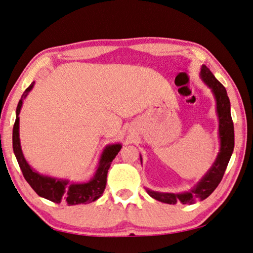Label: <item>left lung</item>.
Masks as SVG:
<instances>
[{"label":"left lung","mask_w":253,"mask_h":253,"mask_svg":"<svg viewBox=\"0 0 253 253\" xmlns=\"http://www.w3.org/2000/svg\"><path fill=\"white\" fill-rule=\"evenodd\" d=\"M200 76L202 81L208 85L214 95L215 102H216V114L218 118V138H220V151H218L216 159L212 165L208 172L202 177V179L184 193H161L155 192L149 188H146L147 193L155 200L166 203V204H193L197 201H203L208 198L214 189L221 183L223 175L229 164L230 158L234 149V126L231 117V104L227 96L226 89L220 82H218L213 73L202 65ZM140 159L142 158L140 156Z\"/></svg>","instance_id":"1"}]
</instances>
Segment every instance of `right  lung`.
Returning a JSON list of instances; mask_svg holds the SVG:
<instances>
[{"mask_svg":"<svg viewBox=\"0 0 253 253\" xmlns=\"http://www.w3.org/2000/svg\"><path fill=\"white\" fill-rule=\"evenodd\" d=\"M35 86V82L24 90L21 99L19 101L18 107H16V118L13 126V134H12V142H13V151L18 164L21 168L24 178L31 186L32 189L38 194L40 197L49 200L53 203L59 204L61 202L67 203L70 205L77 204H86V203H92L98 200L102 196L106 186V176L109 171L112 161L117 157L119 151L121 150V143L109 144L103 150L101 158H99L98 165L96 167L94 176L89 180L84 183H78V181H70L68 179H60V178L49 177L45 175H41L35 169H32L30 165L28 164L23 156L21 143H20V133H19V124H20V111L23 104V99L28 96L30 90Z\"/></svg>","mask_w":253,"mask_h":253,"instance_id":"obj_1","label":"right lung"}]
</instances>
